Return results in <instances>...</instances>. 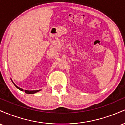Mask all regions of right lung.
I'll list each match as a JSON object with an SVG mask.
<instances>
[{"label": "right lung", "mask_w": 125, "mask_h": 125, "mask_svg": "<svg viewBox=\"0 0 125 125\" xmlns=\"http://www.w3.org/2000/svg\"><path fill=\"white\" fill-rule=\"evenodd\" d=\"M13 84H15V86L18 89L21 90V91H25V92L26 93V94H35V93L38 92L40 91V90H24L23 89L20 88V87H19L18 86H17L16 85V84H15V83H13Z\"/></svg>", "instance_id": "obj_1"}]
</instances>
